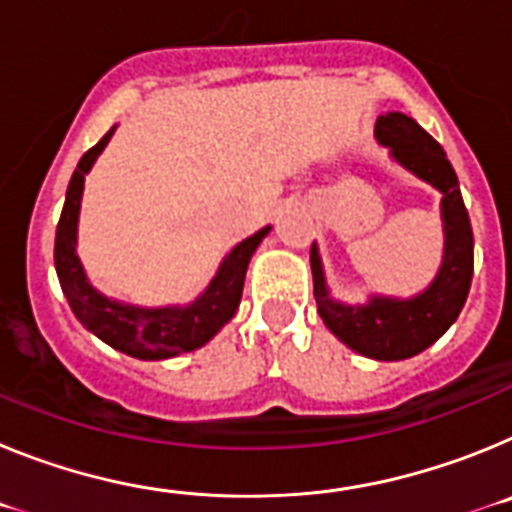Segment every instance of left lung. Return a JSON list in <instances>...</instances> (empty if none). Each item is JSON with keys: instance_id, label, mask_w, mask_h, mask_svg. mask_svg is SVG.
<instances>
[{"instance_id": "1", "label": "left lung", "mask_w": 512, "mask_h": 512, "mask_svg": "<svg viewBox=\"0 0 512 512\" xmlns=\"http://www.w3.org/2000/svg\"><path fill=\"white\" fill-rule=\"evenodd\" d=\"M374 138L379 146L390 148V158L397 166L441 192V266L433 282L418 295H369L366 302L351 305L330 295L318 243H312V284L320 318L338 341L366 359L402 361L433 346L459 318L472 284L474 235L454 166L413 117L402 112L379 115Z\"/></svg>"}]
</instances>
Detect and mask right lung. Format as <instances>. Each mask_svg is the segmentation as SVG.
I'll list each match as a JSON object with an SVG mask.
<instances>
[{"instance_id": "add662e5", "label": "right lung", "mask_w": 512, "mask_h": 512, "mask_svg": "<svg viewBox=\"0 0 512 512\" xmlns=\"http://www.w3.org/2000/svg\"><path fill=\"white\" fill-rule=\"evenodd\" d=\"M115 128L107 130L97 146L89 148L81 156L79 166H76L74 176H71L61 220H58L56 228V251H53L56 274L76 320L89 333H94L99 341L117 348L122 354L133 356V359H171V356L202 348L220 333L225 323H230V318H233L238 305H241L248 261L256 253L259 243L269 235L271 225H266L259 233H253L251 238L238 243L220 261L215 277L210 279L205 292L194 297L192 302H187V305L140 307L102 295L89 282L84 264H81L79 253H76V243H79V212L81 197H84V176L92 171L99 153L107 148Z\"/></svg>"}]
</instances>
